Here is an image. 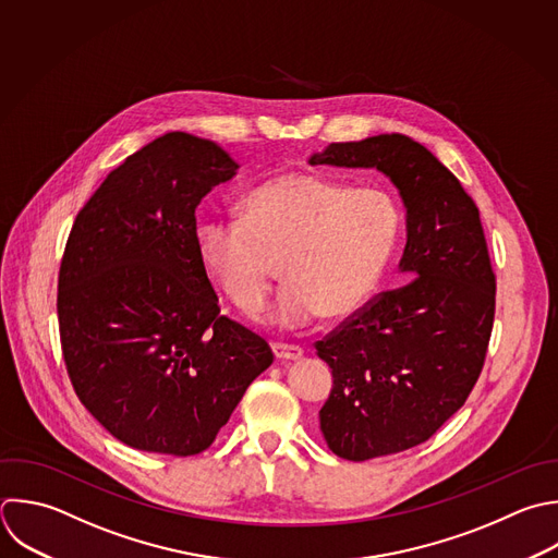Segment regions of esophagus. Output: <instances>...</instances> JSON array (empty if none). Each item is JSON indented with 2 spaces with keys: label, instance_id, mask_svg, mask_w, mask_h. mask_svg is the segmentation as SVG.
Returning a JSON list of instances; mask_svg holds the SVG:
<instances>
[{
  "label": "esophagus",
  "instance_id": "esophagus-1",
  "mask_svg": "<svg viewBox=\"0 0 558 558\" xmlns=\"http://www.w3.org/2000/svg\"><path fill=\"white\" fill-rule=\"evenodd\" d=\"M272 351L279 360H299L303 355V349L299 344L288 342H272Z\"/></svg>",
  "mask_w": 558,
  "mask_h": 558
}]
</instances>
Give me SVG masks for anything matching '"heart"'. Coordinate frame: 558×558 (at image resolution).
Returning a JSON list of instances; mask_svg holds the SVG:
<instances>
[{"mask_svg":"<svg viewBox=\"0 0 558 558\" xmlns=\"http://www.w3.org/2000/svg\"><path fill=\"white\" fill-rule=\"evenodd\" d=\"M240 218L196 227V255L209 279L244 312L264 305L275 262L286 283L266 312L283 329L353 314L379 283L399 235L395 198L379 187L292 172L251 190Z\"/></svg>","mask_w":558,"mask_h":558,"instance_id":"obj_1","label":"heart"}]
</instances>
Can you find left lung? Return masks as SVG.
<instances>
[{
	"mask_svg": "<svg viewBox=\"0 0 558 558\" xmlns=\"http://www.w3.org/2000/svg\"><path fill=\"white\" fill-rule=\"evenodd\" d=\"M310 163L377 168L408 211L405 281L314 342L333 375L320 432L336 456L364 462L425 442L464 405L493 331L495 272L473 198L418 142L329 144Z\"/></svg>",
	"mask_w": 558,
	"mask_h": 558,
	"instance_id": "8db88e82",
	"label": "left lung"
}]
</instances>
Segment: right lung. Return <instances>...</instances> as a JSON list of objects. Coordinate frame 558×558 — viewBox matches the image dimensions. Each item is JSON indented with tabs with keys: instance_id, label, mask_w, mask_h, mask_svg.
I'll return each instance as SVG.
<instances>
[{
	"instance_id": "right-lung-1",
	"label": "right lung",
	"mask_w": 558,
	"mask_h": 558,
	"mask_svg": "<svg viewBox=\"0 0 558 558\" xmlns=\"http://www.w3.org/2000/svg\"><path fill=\"white\" fill-rule=\"evenodd\" d=\"M238 163L168 133L116 168L78 211L59 270L61 349L96 421L129 447H211L275 355L220 314L196 255V207Z\"/></svg>"
}]
</instances>
